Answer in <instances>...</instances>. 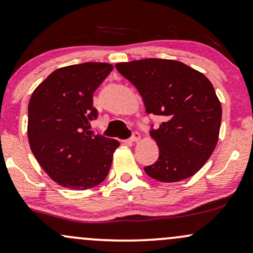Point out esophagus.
Returning a JSON list of instances; mask_svg holds the SVG:
<instances>
[{
    "label": "esophagus",
    "instance_id": "34e87169",
    "mask_svg": "<svg viewBox=\"0 0 253 253\" xmlns=\"http://www.w3.org/2000/svg\"><path fill=\"white\" fill-rule=\"evenodd\" d=\"M139 138H141V135H139L137 131H135L132 133L131 137L129 138V142H131V143L132 142H137V141H139Z\"/></svg>",
    "mask_w": 253,
    "mask_h": 253
}]
</instances>
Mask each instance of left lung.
<instances>
[{
	"label": "left lung",
	"instance_id": "8db88e82",
	"mask_svg": "<svg viewBox=\"0 0 253 253\" xmlns=\"http://www.w3.org/2000/svg\"><path fill=\"white\" fill-rule=\"evenodd\" d=\"M137 88L147 114L161 116L150 136L159 147V160L144 168L161 182H177L198 173L219 139L221 104L212 83L181 61L142 59L116 64Z\"/></svg>",
	"mask_w": 253,
	"mask_h": 253
}]
</instances>
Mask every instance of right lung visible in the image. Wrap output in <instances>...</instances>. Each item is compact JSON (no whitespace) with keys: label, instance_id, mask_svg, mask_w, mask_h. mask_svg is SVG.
<instances>
[{"label":"right lung","instance_id":"add662e5","mask_svg":"<svg viewBox=\"0 0 253 253\" xmlns=\"http://www.w3.org/2000/svg\"><path fill=\"white\" fill-rule=\"evenodd\" d=\"M114 70L106 62H84L55 70L33 92L28 104V142L47 175L76 191L105 180L120 142L91 136L96 120L93 92Z\"/></svg>","mask_w":253,"mask_h":253}]
</instances>
